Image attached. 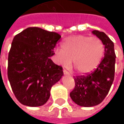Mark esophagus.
Instances as JSON below:
<instances>
[{"instance_id": "1", "label": "esophagus", "mask_w": 124, "mask_h": 124, "mask_svg": "<svg viewBox=\"0 0 124 124\" xmlns=\"http://www.w3.org/2000/svg\"><path fill=\"white\" fill-rule=\"evenodd\" d=\"M63 73H64V74H65V75H70V73L67 71V70H63Z\"/></svg>"}]
</instances>
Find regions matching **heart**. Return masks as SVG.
<instances>
[{
  "instance_id": "obj_1",
  "label": "heart",
  "mask_w": 124,
  "mask_h": 124,
  "mask_svg": "<svg viewBox=\"0 0 124 124\" xmlns=\"http://www.w3.org/2000/svg\"><path fill=\"white\" fill-rule=\"evenodd\" d=\"M105 45L98 38L84 35L68 37L63 41L61 48L54 50L58 63L68 65L71 63L80 74L92 72L101 62L105 55Z\"/></svg>"
}]
</instances>
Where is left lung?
Instances as JSON below:
<instances>
[{
    "label": "left lung",
    "instance_id": "8db88e82",
    "mask_svg": "<svg viewBox=\"0 0 124 124\" xmlns=\"http://www.w3.org/2000/svg\"><path fill=\"white\" fill-rule=\"evenodd\" d=\"M92 33L102 41L106 51L97 69L90 74L74 77L75 87L70 96L76 104L83 107H92L102 102L115 77L116 55L113 42L103 31L94 30Z\"/></svg>",
    "mask_w": 124,
    "mask_h": 124
}]
</instances>
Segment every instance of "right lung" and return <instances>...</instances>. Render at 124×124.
Here are the masks:
<instances>
[{"label": "right lung", "mask_w": 124, "mask_h": 124, "mask_svg": "<svg viewBox=\"0 0 124 124\" xmlns=\"http://www.w3.org/2000/svg\"><path fill=\"white\" fill-rule=\"evenodd\" d=\"M61 35L39 27H28L14 36L8 55L7 76L22 104L37 107L50 97L52 85L63 75L61 66L50 59Z\"/></svg>", "instance_id": "add662e5"}]
</instances>
